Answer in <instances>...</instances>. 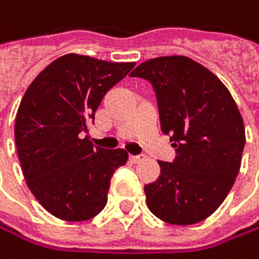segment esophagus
Here are the masks:
<instances>
[{"label": "esophagus", "mask_w": 259, "mask_h": 259, "mask_svg": "<svg viewBox=\"0 0 259 259\" xmlns=\"http://www.w3.org/2000/svg\"><path fill=\"white\" fill-rule=\"evenodd\" d=\"M146 158L143 156V155H131L128 156V161H131L132 164H138V162H141V161H144Z\"/></svg>", "instance_id": "1"}]
</instances>
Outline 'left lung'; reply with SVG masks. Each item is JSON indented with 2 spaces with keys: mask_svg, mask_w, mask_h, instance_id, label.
Wrapping results in <instances>:
<instances>
[{
  "mask_svg": "<svg viewBox=\"0 0 259 259\" xmlns=\"http://www.w3.org/2000/svg\"><path fill=\"white\" fill-rule=\"evenodd\" d=\"M131 75L152 83L161 128L176 149L175 161H159L161 176L144 187L147 206L170 225L199 223L223 203L240 171V110L219 77L185 56L150 59Z\"/></svg>",
  "mask_w": 259,
  "mask_h": 259,
  "instance_id": "8db88e82",
  "label": "left lung"
}]
</instances>
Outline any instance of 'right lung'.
I'll return each mask as SVG.
<instances>
[{"label": "right lung", "mask_w": 259, "mask_h": 259, "mask_svg": "<svg viewBox=\"0 0 259 259\" xmlns=\"http://www.w3.org/2000/svg\"><path fill=\"white\" fill-rule=\"evenodd\" d=\"M134 66L65 54L25 91L15 119L18 158L30 191L54 217L84 222L106 206L110 178L128 156L94 147L88 131L104 94Z\"/></svg>", "instance_id": "add662e5"}]
</instances>
